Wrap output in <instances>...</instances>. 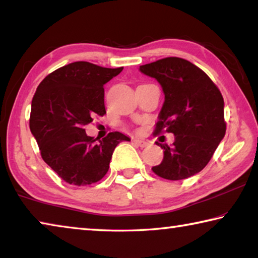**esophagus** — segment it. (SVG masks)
Listing matches in <instances>:
<instances>
[{
    "mask_svg": "<svg viewBox=\"0 0 258 258\" xmlns=\"http://www.w3.org/2000/svg\"><path fill=\"white\" fill-rule=\"evenodd\" d=\"M133 145L137 146V147H140V148H145L148 146V143L146 141H141V140H133Z\"/></svg>",
    "mask_w": 258,
    "mask_h": 258,
    "instance_id": "1",
    "label": "esophagus"
}]
</instances>
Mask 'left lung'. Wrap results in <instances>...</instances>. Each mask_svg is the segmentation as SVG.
<instances>
[{
	"instance_id": "obj_1",
	"label": "left lung",
	"mask_w": 258,
	"mask_h": 258,
	"mask_svg": "<svg viewBox=\"0 0 258 258\" xmlns=\"http://www.w3.org/2000/svg\"><path fill=\"white\" fill-rule=\"evenodd\" d=\"M146 75L163 87L165 102L155 134L173 133L172 146L164 149V159L152 172L166 180H184L206 166L224 138V100L214 82L190 61L168 56L140 66Z\"/></svg>"
}]
</instances>
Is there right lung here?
Segmentation results:
<instances>
[{"mask_svg": "<svg viewBox=\"0 0 258 258\" xmlns=\"http://www.w3.org/2000/svg\"><path fill=\"white\" fill-rule=\"evenodd\" d=\"M123 71L76 61L49 74L35 92L29 127L43 160L72 185L84 186L106 175L112 152L130 139L110 132L100 141L84 126L103 116V85Z\"/></svg>", "mask_w": 258, "mask_h": 258, "instance_id": "right-lung-1", "label": "right lung"}]
</instances>
